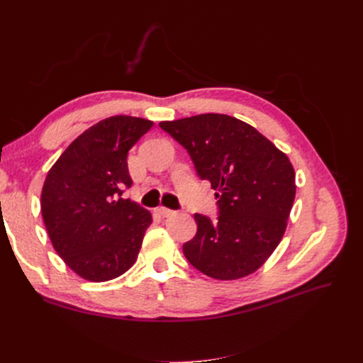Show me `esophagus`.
Returning a JSON list of instances; mask_svg holds the SVG:
<instances>
[{
	"label": "esophagus",
	"instance_id": "34e87169",
	"mask_svg": "<svg viewBox=\"0 0 363 363\" xmlns=\"http://www.w3.org/2000/svg\"><path fill=\"white\" fill-rule=\"evenodd\" d=\"M157 213H159L160 216H163V218H167V216L174 215V211H171V208H167V207H159V208H157Z\"/></svg>",
	"mask_w": 363,
	"mask_h": 363
}]
</instances>
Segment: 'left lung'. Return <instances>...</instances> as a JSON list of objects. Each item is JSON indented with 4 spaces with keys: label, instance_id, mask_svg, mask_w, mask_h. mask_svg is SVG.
<instances>
[{
    "label": "left lung",
    "instance_id": "8db88e82",
    "mask_svg": "<svg viewBox=\"0 0 363 363\" xmlns=\"http://www.w3.org/2000/svg\"><path fill=\"white\" fill-rule=\"evenodd\" d=\"M188 151L196 174L216 191L218 218L195 213L183 244L192 267L218 280L259 269L277 248L295 199L288 156L244 121L204 113L159 124Z\"/></svg>",
    "mask_w": 363,
    "mask_h": 363
}]
</instances>
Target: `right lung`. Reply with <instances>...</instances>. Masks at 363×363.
I'll list each match as a JSON object with an SVG mask.
<instances>
[{"mask_svg":"<svg viewBox=\"0 0 363 363\" xmlns=\"http://www.w3.org/2000/svg\"><path fill=\"white\" fill-rule=\"evenodd\" d=\"M151 127L125 115L100 121L63 151L43 183L40 208L52 247L86 280L116 279L138 259L152 219L123 194L133 184L128 150Z\"/></svg>","mask_w":363,"mask_h":363,"instance_id":"right-lung-1","label":"right lung"}]
</instances>
